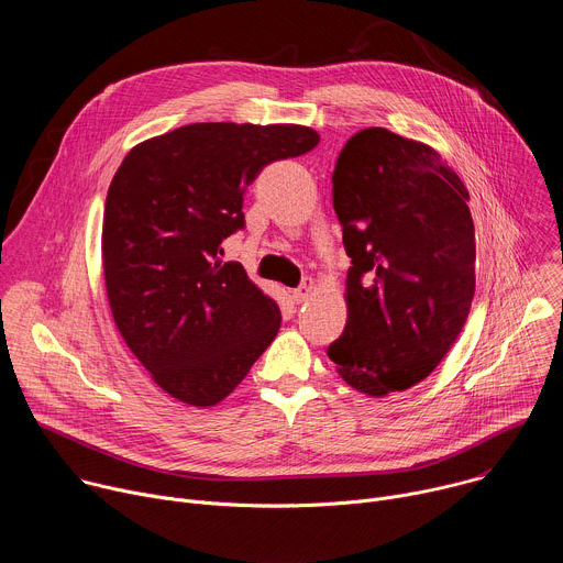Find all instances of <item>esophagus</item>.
<instances>
[{
    "mask_svg": "<svg viewBox=\"0 0 563 563\" xmlns=\"http://www.w3.org/2000/svg\"><path fill=\"white\" fill-rule=\"evenodd\" d=\"M311 289H313V285H311V280H305L300 287H296L294 291H291V300L294 302H305L307 298H309V294H311Z\"/></svg>",
    "mask_w": 563,
    "mask_h": 563,
    "instance_id": "esophagus-1",
    "label": "esophagus"
}]
</instances>
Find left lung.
Instances as JSON below:
<instances>
[{"label":"left lung","mask_w":563,"mask_h":563,"mask_svg":"<svg viewBox=\"0 0 563 563\" xmlns=\"http://www.w3.org/2000/svg\"><path fill=\"white\" fill-rule=\"evenodd\" d=\"M332 185L352 267L347 323L328 356L358 391L408 389L443 361L470 313L467 189L434 148L380 126L347 140Z\"/></svg>","instance_id":"1"}]
</instances>
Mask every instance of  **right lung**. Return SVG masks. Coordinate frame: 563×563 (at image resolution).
I'll return each instance as SVG.
<instances>
[{
    "label": "right lung",
    "instance_id": "right-lung-1",
    "mask_svg": "<svg viewBox=\"0 0 563 563\" xmlns=\"http://www.w3.org/2000/svg\"><path fill=\"white\" fill-rule=\"evenodd\" d=\"M318 140L298 124L200 122L140 142L115 172L102 227L111 313L151 378L183 404H220L276 339V300L243 265L222 263L220 245L245 229L256 176Z\"/></svg>",
    "mask_w": 563,
    "mask_h": 563
}]
</instances>
